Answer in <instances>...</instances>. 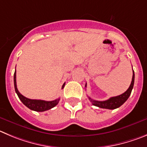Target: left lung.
Returning <instances> with one entry per match:
<instances>
[{"label": "left lung", "instance_id": "obj_1", "mask_svg": "<svg viewBox=\"0 0 147 147\" xmlns=\"http://www.w3.org/2000/svg\"><path fill=\"white\" fill-rule=\"evenodd\" d=\"M134 78H135V75H134V71L133 70V78L132 81H131V85H130L129 88H127L125 92L123 93L121 95L117 96L111 97L109 99L106 100V101H96V100L92 99L90 97L88 96V99L92 103V105L96 107H98L99 108H103V109H115L117 108L120 107L121 105H123L128 98H129L130 95L131 94L132 89L134 88Z\"/></svg>", "mask_w": 147, "mask_h": 147}]
</instances>
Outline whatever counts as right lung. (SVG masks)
<instances>
[{
	"mask_svg": "<svg viewBox=\"0 0 147 147\" xmlns=\"http://www.w3.org/2000/svg\"><path fill=\"white\" fill-rule=\"evenodd\" d=\"M13 82H14V88L15 91H16V94H17L18 97L20 98V99L21 100L22 102L27 107H28L29 109H30L31 110L36 111V112H44V111L49 110V109H51V108L54 107L55 106H57L58 105L59 101L60 98H57L56 100H53V101H44V100H37V99H30V98H26L25 96H24L23 95H22L19 90H18L17 87H16V71L14 72V75H13ZM64 85L65 83H64L61 87V89L64 88Z\"/></svg>",
	"mask_w": 147,
	"mask_h": 147,
	"instance_id": "add662e5",
	"label": "right lung"
}]
</instances>
